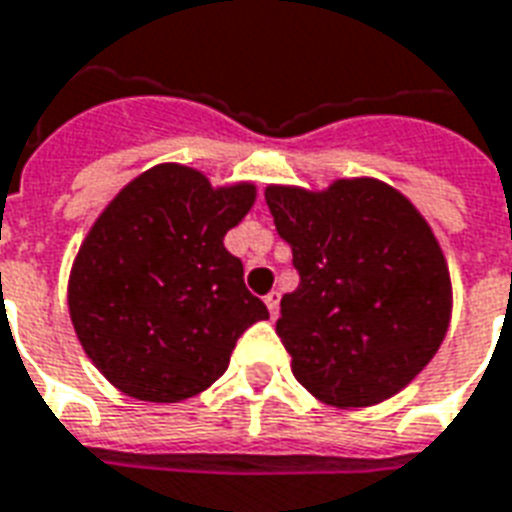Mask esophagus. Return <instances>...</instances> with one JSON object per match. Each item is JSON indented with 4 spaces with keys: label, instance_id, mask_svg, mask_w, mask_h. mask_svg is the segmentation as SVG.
Listing matches in <instances>:
<instances>
[{
    "label": "esophagus",
    "instance_id": "1",
    "mask_svg": "<svg viewBox=\"0 0 512 512\" xmlns=\"http://www.w3.org/2000/svg\"><path fill=\"white\" fill-rule=\"evenodd\" d=\"M263 301H266L271 317H276V314H279V293H268L266 298H263Z\"/></svg>",
    "mask_w": 512,
    "mask_h": 512
}]
</instances>
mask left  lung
Here are the masks:
<instances>
[{"label": "left lung", "mask_w": 512, "mask_h": 512, "mask_svg": "<svg viewBox=\"0 0 512 512\" xmlns=\"http://www.w3.org/2000/svg\"><path fill=\"white\" fill-rule=\"evenodd\" d=\"M266 203L301 276L276 320L295 380L342 410L396 396L434 358L453 312L429 222L369 176L320 192L268 184Z\"/></svg>", "instance_id": "obj_1"}]
</instances>
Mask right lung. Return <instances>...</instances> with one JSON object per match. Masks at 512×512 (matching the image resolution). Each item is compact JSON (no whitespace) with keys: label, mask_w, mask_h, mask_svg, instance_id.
Here are the masks:
<instances>
[{"label":"right lung","mask_w":512,"mask_h":512,"mask_svg":"<svg viewBox=\"0 0 512 512\" xmlns=\"http://www.w3.org/2000/svg\"><path fill=\"white\" fill-rule=\"evenodd\" d=\"M255 198L252 181L214 187L162 162L102 208L70 268L67 306L113 388L154 404L192 399L225 374L238 336L268 320L225 249Z\"/></svg>","instance_id":"1"}]
</instances>
